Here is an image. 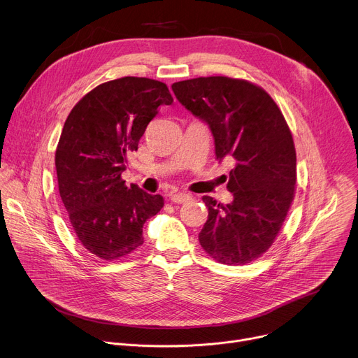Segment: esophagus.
I'll use <instances>...</instances> for the list:
<instances>
[{
	"label": "esophagus",
	"mask_w": 358,
	"mask_h": 358,
	"mask_svg": "<svg viewBox=\"0 0 358 358\" xmlns=\"http://www.w3.org/2000/svg\"><path fill=\"white\" fill-rule=\"evenodd\" d=\"M170 199L174 203H184V202L191 199V195L189 194H184V192H177V194H171Z\"/></svg>",
	"instance_id": "1"
}]
</instances>
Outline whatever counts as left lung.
I'll use <instances>...</instances> for the list:
<instances>
[{
	"label": "left lung",
	"instance_id": "left-lung-1",
	"mask_svg": "<svg viewBox=\"0 0 358 358\" xmlns=\"http://www.w3.org/2000/svg\"><path fill=\"white\" fill-rule=\"evenodd\" d=\"M180 103L206 122L221 162L234 160L227 206L206 195L208 220L198 234L211 258L245 265L272 246L292 206L296 150L290 129L261 86L228 76L195 78L173 83Z\"/></svg>",
	"mask_w": 358,
	"mask_h": 358
}]
</instances>
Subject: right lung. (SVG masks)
I'll use <instances>...</instances> for the list:
<instances>
[{
    "mask_svg": "<svg viewBox=\"0 0 358 358\" xmlns=\"http://www.w3.org/2000/svg\"><path fill=\"white\" fill-rule=\"evenodd\" d=\"M166 83L124 76L86 93L71 110L55 152L59 195L79 242L103 261L143 245V225L164 206L160 194L126 185L136 151L159 106L171 105Z\"/></svg>",
    "mask_w": 358,
    "mask_h": 358,
    "instance_id": "add662e5",
    "label": "right lung"
}]
</instances>
